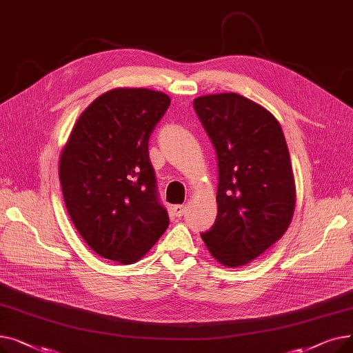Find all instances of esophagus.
<instances>
[{
    "instance_id": "obj_1",
    "label": "esophagus",
    "mask_w": 353,
    "mask_h": 353,
    "mask_svg": "<svg viewBox=\"0 0 353 353\" xmlns=\"http://www.w3.org/2000/svg\"><path fill=\"white\" fill-rule=\"evenodd\" d=\"M172 210H173V214L176 217H181L184 214V212H186V206H184V205H176V206H173Z\"/></svg>"
}]
</instances>
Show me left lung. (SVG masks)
I'll list each match as a JSON object with an SVG mask.
<instances>
[{
	"label": "left lung",
	"mask_w": 353,
	"mask_h": 353,
	"mask_svg": "<svg viewBox=\"0 0 353 353\" xmlns=\"http://www.w3.org/2000/svg\"><path fill=\"white\" fill-rule=\"evenodd\" d=\"M216 148L217 216L201 234L221 266L253 262L288 230L296 206L289 148L276 117L236 92L193 100Z\"/></svg>",
	"instance_id": "obj_1"
}]
</instances>
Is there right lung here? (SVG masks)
Returning <instances> with one entry per match:
<instances>
[{
  "instance_id": "add662e5",
  "label": "right lung",
  "mask_w": 353,
  "mask_h": 353,
  "mask_svg": "<svg viewBox=\"0 0 353 353\" xmlns=\"http://www.w3.org/2000/svg\"><path fill=\"white\" fill-rule=\"evenodd\" d=\"M169 105L161 91L111 88L83 111L63 147L59 177L68 216L108 261H140L169 226L148 157V139Z\"/></svg>"
}]
</instances>
